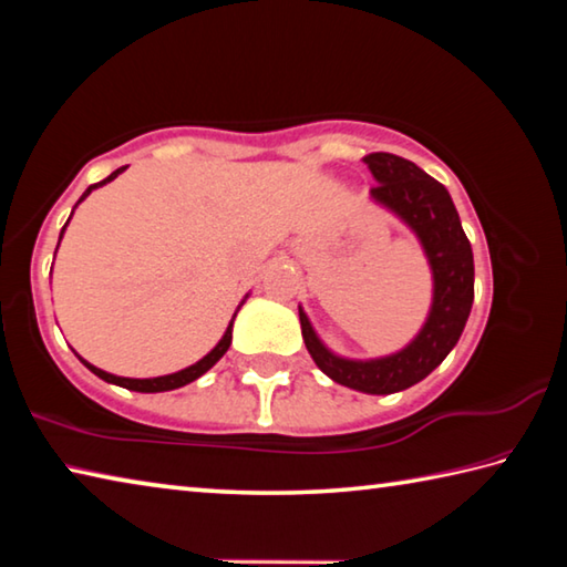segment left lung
Here are the masks:
<instances>
[{
    "label": "left lung",
    "instance_id": "1",
    "mask_svg": "<svg viewBox=\"0 0 567 567\" xmlns=\"http://www.w3.org/2000/svg\"><path fill=\"white\" fill-rule=\"evenodd\" d=\"M364 162L378 179L370 195L405 219L425 247L435 277L433 310L425 328L405 350L368 362L342 360L324 350L302 310L300 324L307 352L324 375L344 388L370 395H390L425 380L457 344L473 307L475 265L457 209L437 179L422 172L415 162L388 152H372Z\"/></svg>",
    "mask_w": 567,
    "mask_h": 567
}]
</instances>
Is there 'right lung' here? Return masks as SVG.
<instances>
[{
    "instance_id": "add662e5",
    "label": "right lung",
    "mask_w": 567,
    "mask_h": 567,
    "mask_svg": "<svg viewBox=\"0 0 567 567\" xmlns=\"http://www.w3.org/2000/svg\"><path fill=\"white\" fill-rule=\"evenodd\" d=\"M124 167H120V169H114L112 175L107 177V179H102V182H97V185H90L87 187V192H84V195L80 197V203L84 197L90 195V192L94 189V187H102L104 182H110V179H114L120 175ZM72 217V215H70ZM66 227V225H64ZM64 227H62V233H64ZM60 239H62V235H60ZM235 320V318H233ZM229 342H233V322H229V328L225 330V338L217 342V348L209 352V354H205L203 360L199 362H195V364H189V368H185V370H179V372H172V375H165V378H150V380H132V378H117V375H110V372H104V370H100V368H94V364H90V362H84L87 364V368L94 372V375L97 378H102L104 382H112V385H120V388H127V390H134V392H165V390H177V388H182V385H187V382H192V380H197L199 375H205V372L213 368V364L223 358V354L227 352V348H229Z\"/></svg>"
}]
</instances>
